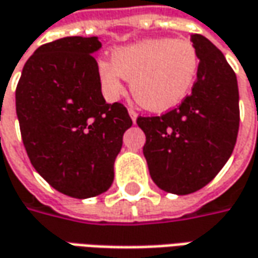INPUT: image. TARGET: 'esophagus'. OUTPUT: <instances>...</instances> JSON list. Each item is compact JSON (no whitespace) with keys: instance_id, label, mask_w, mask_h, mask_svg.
<instances>
[{"instance_id":"obj_1","label":"esophagus","mask_w":258,"mask_h":258,"mask_svg":"<svg viewBox=\"0 0 258 258\" xmlns=\"http://www.w3.org/2000/svg\"><path fill=\"white\" fill-rule=\"evenodd\" d=\"M128 114H130V117H131V120L134 121L136 122V120H137V111L134 110V108H128Z\"/></svg>"}]
</instances>
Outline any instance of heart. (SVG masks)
<instances>
[{
    "mask_svg": "<svg viewBox=\"0 0 258 258\" xmlns=\"http://www.w3.org/2000/svg\"><path fill=\"white\" fill-rule=\"evenodd\" d=\"M113 62H98L102 87L111 95L122 91L121 78L131 80L136 101L151 111L174 108L188 95L200 68L190 40L153 38L115 49Z\"/></svg>",
    "mask_w": 258,
    "mask_h": 258,
    "instance_id": "1",
    "label": "heart"
}]
</instances>
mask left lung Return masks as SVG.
<instances>
[{
    "instance_id": "8db88e82",
    "label": "left lung",
    "mask_w": 258,
    "mask_h": 258,
    "mask_svg": "<svg viewBox=\"0 0 258 258\" xmlns=\"http://www.w3.org/2000/svg\"><path fill=\"white\" fill-rule=\"evenodd\" d=\"M200 68L191 93L161 115L138 117L146 134L143 153L153 181L178 196L207 185L234 150L238 125V85L223 52L192 34Z\"/></svg>"
}]
</instances>
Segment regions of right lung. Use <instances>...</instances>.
Instances as JSON below:
<instances>
[{
    "label": "right lung",
    "instance_id": "obj_1",
    "mask_svg": "<svg viewBox=\"0 0 258 258\" xmlns=\"http://www.w3.org/2000/svg\"><path fill=\"white\" fill-rule=\"evenodd\" d=\"M97 37H66L41 45L27 59L15 90L24 147L37 173L55 190L95 197L110 188L114 161L133 125L121 102L101 93L93 57Z\"/></svg>",
    "mask_w": 258,
    "mask_h": 258
}]
</instances>
